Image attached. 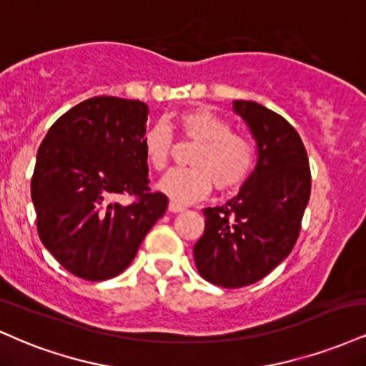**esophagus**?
<instances>
[{
	"label": "esophagus",
	"instance_id": "obj_1",
	"mask_svg": "<svg viewBox=\"0 0 366 366\" xmlns=\"http://www.w3.org/2000/svg\"><path fill=\"white\" fill-rule=\"evenodd\" d=\"M169 211H170V213H180V211H184V206H180V204H177V202L170 201L169 202Z\"/></svg>",
	"mask_w": 366,
	"mask_h": 366
}]
</instances>
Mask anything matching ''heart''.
<instances>
[{
    "mask_svg": "<svg viewBox=\"0 0 366 366\" xmlns=\"http://www.w3.org/2000/svg\"><path fill=\"white\" fill-rule=\"evenodd\" d=\"M177 127L186 138L199 143L192 153V169L172 170L158 182V189L177 204H189L206 197L213 189L228 192L239 189L250 177L255 164L252 143L232 133V124L211 109L196 107L180 112ZM174 134L169 124L155 122L143 136L144 158L153 170L169 167Z\"/></svg>",
    "mask_w": 366,
    "mask_h": 366,
    "instance_id": "heart-1",
    "label": "heart"
}]
</instances>
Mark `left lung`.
<instances>
[{
	"label": "left lung",
	"instance_id": "obj_1",
	"mask_svg": "<svg viewBox=\"0 0 366 366\" xmlns=\"http://www.w3.org/2000/svg\"><path fill=\"white\" fill-rule=\"evenodd\" d=\"M257 143V164L227 204L204 208L194 245L199 274L223 288L262 280L292 252L310 197V167L295 127L252 100H233Z\"/></svg>",
	"mask_w": 366,
	"mask_h": 366
}]
</instances>
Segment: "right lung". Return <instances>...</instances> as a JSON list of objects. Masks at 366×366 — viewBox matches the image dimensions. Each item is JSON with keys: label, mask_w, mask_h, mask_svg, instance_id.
I'll return each instance as SVG.
<instances>
[{"label": "right lung", "mask_w": 366, "mask_h": 366, "mask_svg": "<svg viewBox=\"0 0 366 366\" xmlns=\"http://www.w3.org/2000/svg\"><path fill=\"white\" fill-rule=\"evenodd\" d=\"M147 119L139 100L94 97L57 119L39 147L30 186L39 237L78 278L121 274L164 217L169 199L148 187ZM119 195L139 199L121 205Z\"/></svg>", "instance_id": "right-lung-1"}]
</instances>
